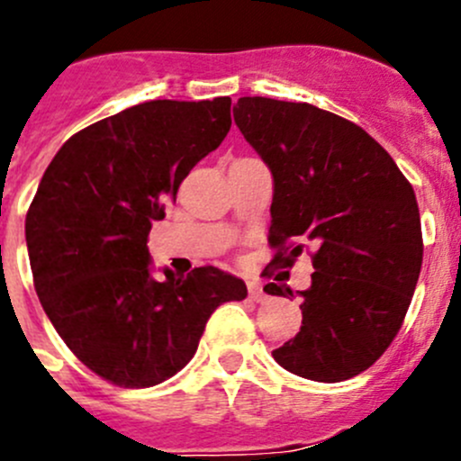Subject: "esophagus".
Listing matches in <instances>:
<instances>
[{
    "mask_svg": "<svg viewBox=\"0 0 461 461\" xmlns=\"http://www.w3.org/2000/svg\"><path fill=\"white\" fill-rule=\"evenodd\" d=\"M248 294H250V298L255 300V303H261V300H266L264 286H261V282H257V279L248 282Z\"/></svg>",
    "mask_w": 461,
    "mask_h": 461,
    "instance_id": "obj_1",
    "label": "esophagus"
}]
</instances>
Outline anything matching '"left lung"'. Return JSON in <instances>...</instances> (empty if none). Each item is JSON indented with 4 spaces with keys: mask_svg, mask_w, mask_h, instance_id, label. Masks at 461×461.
Segmentation results:
<instances>
[{
    "mask_svg": "<svg viewBox=\"0 0 461 461\" xmlns=\"http://www.w3.org/2000/svg\"><path fill=\"white\" fill-rule=\"evenodd\" d=\"M234 122L273 172V264L313 245L303 328L273 350L279 366L343 382L382 357L405 321L423 264L419 204L384 148L350 120L304 102L240 97ZM266 294L294 295L286 284Z\"/></svg>",
    "mask_w": 461,
    "mask_h": 461,
    "instance_id": "obj_1",
    "label": "left lung"
}]
</instances>
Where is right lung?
Segmentation results:
<instances>
[{
    "instance_id": "1",
    "label": "right lung",
    "mask_w": 461,
    "mask_h": 461,
    "mask_svg": "<svg viewBox=\"0 0 461 461\" xmlns=\"http://www.w3.org/2000/svg\"><path fill=\"white\" fill-rule=\"evenodd\" d=\"M231 100H152L77 131L47 166L27 211L33 286L81 364L145 389L193 359L209 316L248 295L202 266L149 275L148 236L177 188L231 127Z\"/></svg>"
}]
</instances>
